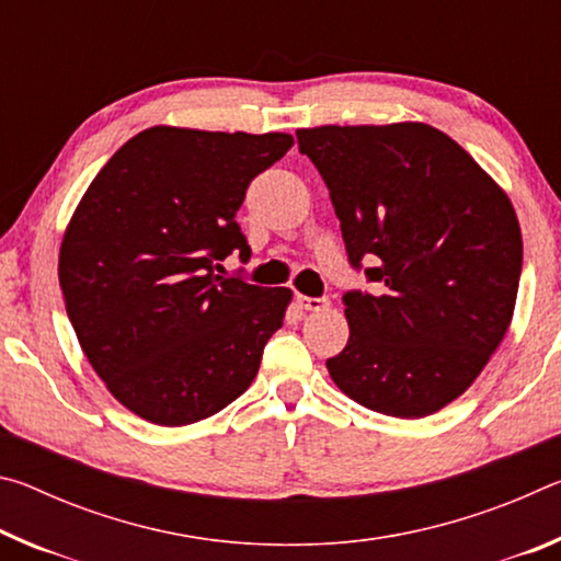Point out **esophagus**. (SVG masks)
Wrapping results in <instances>:
<instances>
[{
    "instance_id": "1",
    "label": "esophagus",
    "mask_w": 561,
    "mask_h": 561,
    "mask_svg": "<svg viewBox=\"0 0 561 561\" xmlns=\"http://www.w3.org/2000/svg\"><path fill=\"white\" fill-rule=\"evenodd\" d=\"M299 307L307 309V311H324L329 309V299H314V297H299Z\"/></svg>"
}]
</instances>
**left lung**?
<instances>
[{"label": "left lung", "mask_w": 561, "mask_h": 561, "mask_svg": "<svg viewBox=\"0 0 561 561\" xmlns=\"http://www.w3.org/2000/svg\"><path fill=\"white\" fill-rule=\"evenodd\" d=\"M324 178L348 260L378 294L348 291V344L327 360L376 413L423 417L472 386L515 314L522 232L468 150L421 121L297 130Z\"/></svg>", "instance_id": "obj_1"}]
</instances>
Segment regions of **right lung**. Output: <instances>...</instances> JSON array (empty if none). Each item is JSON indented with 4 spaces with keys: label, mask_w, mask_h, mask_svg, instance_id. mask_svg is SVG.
<instances>
[{
    "label": "right lung",
    "mask_w": 561,
    "mask_h": 561,
    "mask_svg": "<svg viewBox=\"0 0 561 561\" xmlns=\"http://www.w3.org/2000/svg\"><path fill=\"white\" fill-rule=\"evenodd\" d=\"M294 146L289 133L153 126L123 144L76 205L59 250L66 314L103 383L148 423L220 413L260 371L291 289L213 272L232 250L254 175Z\"/></svg>",
    "instance_id": "1"
}]
</instances>
